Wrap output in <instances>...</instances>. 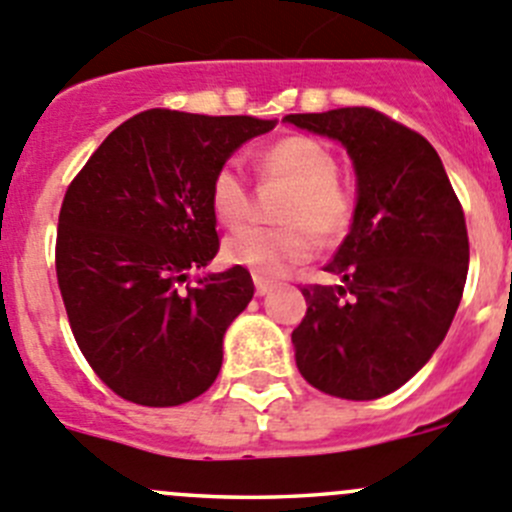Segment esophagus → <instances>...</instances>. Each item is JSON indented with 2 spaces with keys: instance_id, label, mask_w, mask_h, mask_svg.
Listing matches in <instances>:
<instances>
[{
  "instance_id": "obj_1",
  "label": "esophagus",
  "mask_w": 512,
  "mask_h": 512,
  "mask_svg": "<svg viewBox=\"0 0 512 512\" xmlns=\"http://www.w3.org/2000/svg\"><path fill=\"white\" fill-rule=\"evenodd\" d=\"M253 284H256V294L259 296H266L271 289H274V284H271V281L259 279V276H253Z\"/></svg>"
}]
</instances>
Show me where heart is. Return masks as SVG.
I'll use <instances>...</instances> for the list:
<instances>
[{"label":"heart","mask_w":512,"mask_h":512,"mask_svg":"<svg viewBox=\"0 0 512 512\" xmlns=\"http://www.w3.org/2000/svg\"><path fill=\"white\" fill-rule=\"evenodd\" d=\"M256 168L261 178L289 183L291 191L279 211V218L286 223L233 233L223 243V259L259 279L274 281L314 256L316 236L332 241L347 233L357 203L347 183L339 180L334 150L311 135H286L266 145L256 155ZM208 198L213 218L226 228L241 226L251 213V191L236 163L216 170Z\"/></svg>","instance_id":"heart-1"}]
</instances>
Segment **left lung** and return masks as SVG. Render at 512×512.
I'll use <instances>...</instances> for the list:
<instances>
[{
  "mask_svg": "<svg viewBox=\"0 0 512 512\" xmlns=\"http://www.w3.org/2000/svg\"><path fill=\"white\" fill-rule=\"evenodd\" d=\"M284 120L339 140L357 173L352 228L324 266L342 284L301 289L296 367L332 397H384L430 362L455 319L470 264L465 213L437 150L379 110Z\"/></svg>",
  "mask_w": 512,
  "mask_h": 512,
  "instance_id": "left-lung-1",
  "label": "left lung"
}]
</instances>
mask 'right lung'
Wrapping results in <instances>:
<instances>
[{
	"mask_svg": "<svg viewBox=\"0 0 512 512\" xmlns=\"http://www.w3.org/2000/svg\"><path fill=\"white\" fill-rule=\"evenodd\" d=\"M276 120L145 110L102 140L65 193L57 284L97 377L128 402L175 407L216 382L223 334L253 296L241 266L188 281L218 253L211 180Z\"/></svg>",
	"mask_w": 512,
	"mask_h": 512,
	"instance_id": "right-lung-1",
	"label": "right lung"
}]
</instances>
